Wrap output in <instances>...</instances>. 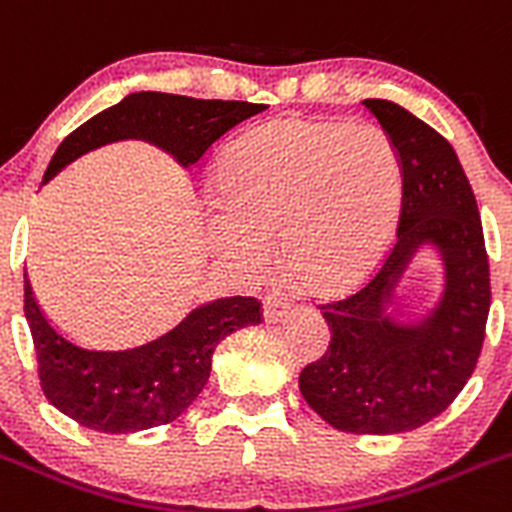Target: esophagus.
I'll list each match as a JSON object with an SVG mask.
<instances>
[{
	"label": "esophagus",
	"mask_w": 512,
	"mask_h": 512,
	"mask_svg": "<svg viewBox=\"0 0 512 512\" xmlns=\"http://www.w3.org/2000/svg\"><path fill=\"white\" fill-rule=\"evenodd\" d=\"M290 305L285 303L278 295H267L265 298V321L267 323H280L283 318H288Z\"/></svg>",
	"instance_id": "obj_1"
}]
</instances>
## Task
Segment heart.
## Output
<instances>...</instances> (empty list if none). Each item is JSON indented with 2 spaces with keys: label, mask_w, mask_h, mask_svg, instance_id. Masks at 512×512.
<instances>
[{
  "label": "heart",
  "mask_w": 512,
  "mask_h": 512,
  "mask_svg": "<svg viewBox=\"0 0 512 512\" xmlns=\"http://www.w3.org/2000/svg\"><path fill=\"white\" fill-rule=\"evenodd\" d=\"M214 255L260 275L278 240L300 288L338 295L381 265L404 204L396 146L381 128L288 116L229 143L214 166Z\"/></svg>",
  "instance_id": "heart-1"
}]
</instances>
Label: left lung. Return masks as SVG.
<instances>
[{
	"mask_svg": "<svg viewBox=\"0 0 512 512\" xmlns=\"http://www.w3.org/2000/svg\"><path fill=\"white\" fill-rule=\"evenodd\" d=\"M401 161L399 240L376 278L323 305L331 343L305 366L300 394L331 427L399 434L442 414L475 371L490 313L482 222L455 148L384 98L364 100ZM422 254L438 262V295L414 306L406 283Z\"/></svg>",
	"mask_w": 512,
	"mask_h": 512,
	"instance_id": "1",
	"label": "left lung"
}]
</instances>
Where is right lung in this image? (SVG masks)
Instances as JSON below:
<instances>
[{"mask_svg":"<svg viewBox=\"0 0 512 512\" xmlns=\"http://www.w3.org/2000/svg\"><path fill=\"white\" fill-rule=\"evenodd\" d=\"M245 100H199L171 93H131L75 128L52 154L45 179L93 148L123 138H151L181 166L197 164L209 148L247 118L265 111ZM25 315L35 341L42 391L52 407L103 434H133L174 422L202 394L212 356L229 333L260 323L255 298L199 303L161 336L128 348L75 341L50 321L25 272Z\"/></svg>","mask_w":512,"mask_h":512,"instance_id":"obj_1","label":"right lung"}]
</instances>
